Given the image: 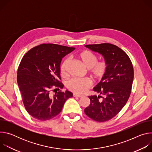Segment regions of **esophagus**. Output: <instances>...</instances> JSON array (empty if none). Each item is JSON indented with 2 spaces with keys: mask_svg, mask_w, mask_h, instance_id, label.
Wrapping results in <instances>:
<instances>
[{
  "mask_svg": "<svg viewBox=\"0 0 152 152\" xmlns=\"http://www.w3.org/2000/svg\"><path fill=\"white\" fill-rule=\"evenodd\" d=\"M73 97H82V96H81V95H78V94H75V93H74L73 94Z\"/></svg>",
  "mask_w": 152,
  "mask_h": 152,
  "instance_id": "34e87169",
  "label": "esophagus"
}]
</instances>
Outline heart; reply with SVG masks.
I'll use <instances>...</instances> for the list:
<instances>
[{"mask_svg": "<svg viewBox=\"0 0 152 152\" xmlns=\"http://www.w3.org/2000/svg\"><path fill=\"white\" fill-rule=\"evenodd\" d=\"M77 58L89 70L90 76L94 80H99L104 76L107 69V64L105 61L97 62V56L89 50H84L79 53ZM69 63V59H66L63 62L61 67L62 75H67ZM91 81L89 79L73 78L67 82L66 86L70 91L81 94L87 91L91 87Z\"/></svg>", "mask_w": 152, "mask_h": 152, "instance_id": "1", "label": "heart"}]
</instances>
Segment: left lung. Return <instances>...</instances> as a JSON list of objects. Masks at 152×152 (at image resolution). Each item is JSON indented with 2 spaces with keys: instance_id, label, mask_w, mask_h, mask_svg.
<instances>
[{
  "instance_id": "8db88e82",
  "label": "left lung",
  "mask_w": 152,
  "mask_h": 152,
  "mask_svg": "<svg viewBox=\"0 0 152 152\" xmlns=\"http://www.w3.org/2000/svg\"><path fill=\"white\" fill-rule=\"evenodd\" d=\"M85 46L101 54L107 69L104 76L93 88L102 96H88L90 104L84 112L94 121H106L115 117L128 100L134 80L132 64L128 55L115 45L102 43Z\"/></svg>"
}]
</instances>
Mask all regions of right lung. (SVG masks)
Wrapping results in <instances>:
<instances>
[{"label":"right lung","mask_w":152,"mask_h":152,"mask_svg":"<svg viewBox=\"0 0 152 152\" xmlns=\"http://www.w3.org/2000/svg\"><path fill=\"white\" fill-rule=\"evenodd\" d=\"M75 49L55 44H42L29 50L21 59L17 71V83L27 112L41 121L53 118L61 111L73 93L66 90L50 93L53 86L62 89L61 62Z\"/></svg>","instance_id":"right-lung-1"}]
</instances>
